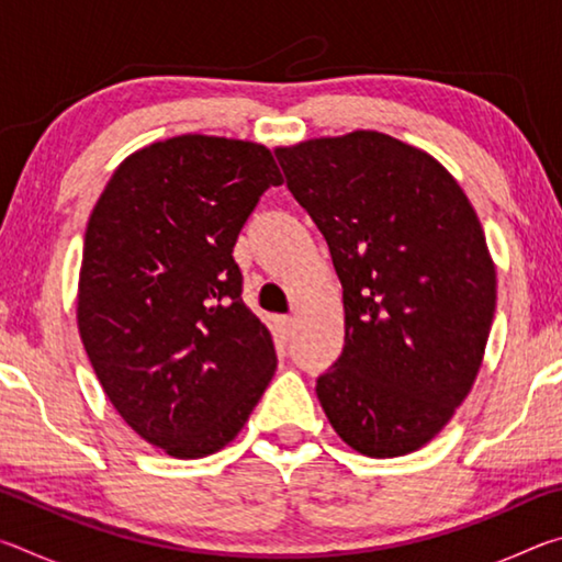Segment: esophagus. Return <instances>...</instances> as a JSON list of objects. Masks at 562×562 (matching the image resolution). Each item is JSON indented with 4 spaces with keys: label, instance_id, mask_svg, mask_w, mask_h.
<instances>
[{
    "label": "esophagus",
    "instance_id": "esophagus-1",
    "mask_svg": "<svg viewBox=\"0 0 562 562\" xmlns=\"http://www.w3.org/2000/svg\"><path fill=\"white\" fill-rule=\"evenodd\" d=\"M272 325H274V331H278V337H280V339H290V337H292V331H294V322H292V317H284V315H280V317H274V319H272Z\"/></svg>",
    "mask_w": 562,
    "mask_h": 562
}]
</instances>
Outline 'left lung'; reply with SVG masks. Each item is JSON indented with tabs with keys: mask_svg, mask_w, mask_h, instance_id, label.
<instances>
[{
	"mask_svg": "<svg viewBox=\"0 0 562 562\" xmlns=\"http://www.w3.org/2000/svg\"><path fill=\"white\" fill-rule=\"evenodd\" d=\"M274 156L345 290V349L317 379L329 424L374 459L422 449L471 392L496 312L469 198L431 156L376 131Z\"/></svg>",
	"mask_w": 562,
	"mask_h": 562,
	"instance_id": "1",
	"label": "left lung"
}]
</instances>
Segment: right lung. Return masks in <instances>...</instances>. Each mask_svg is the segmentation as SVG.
I'll return each instance as SVG.
<instances>
[{
	"instance_id": "right-lung-1",
	"label": "right lung",
	"mask_w": 562,
	"mask_h": 562,
	"mask_svg": "<svg viewBox=\"0 0 562 562\" xmlns=\"http://www.w3.org/2000/svg\"><path fill=\"white\" fill-rule=\"evenodd\" d=\"M270 186L265 146L188 133L123 160L89 217L83 349L123 422L176 459L231 443L278 367L233 258Z\"/></svg>"
}]
</instances>
